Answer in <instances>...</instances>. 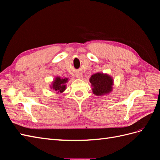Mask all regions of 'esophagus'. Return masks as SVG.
<instances>
[{
	"mask_svg": "<svg viewBox=\"0 0 160 160\" xmlns=\"http://www.w3.org/2000/svg\"><path fill=\"white\" fill-rule=\"evenodd\" d=\"M76 77L78 78V79H81V78H82V77H83V75H82V74H81V73H77Z\"/></svg>",
	"mask_w": 160,
	"mask_h": 160,
	"instance_id": "obj_1",
	"label": "esophagus"
}]
</instances>
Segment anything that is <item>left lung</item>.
<instances>
[{
  "mask_svg": "<svg viewBox=\"0 0 160 160\" xmlns=\"http://www.w3.org/2000/svg\"><path fill=\"white\" fill-rule=\"evenodd\" d=\"M89 81L93 87V93L96 96H101L111 92L112 89V79L108 75L103 73H96L92 75Z\"/></svg>",
  "mask_w": 160,
  "mask_h": 160,
  "instance_id": "obj_1",
  "label": "left lung"
}]
</instances>
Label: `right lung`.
Listing matches in <instances>:
<instances>
[{"label":"right lung","instance_id":"add662e5","mask_svg":"<svg viewBox=\"0 0 160 160\" xmlns=\"http://www.w3.org/2000/svg\"><path fill=\"white\" fill-rule=\"evenodd\" d=\"M67 81L68 79H67V78H65V79H61L60 77H56L52 85L53 89L56 91L58 93L63 92L66 89L65 83L67 82Z\"/></svg>","mask_w":160,"mask_h":160}]
</instances>
